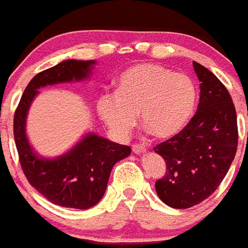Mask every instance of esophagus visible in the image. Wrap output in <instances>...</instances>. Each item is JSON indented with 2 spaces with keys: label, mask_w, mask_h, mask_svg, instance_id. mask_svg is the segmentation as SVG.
<instances>
[{
  "label": "esophagus",
  "mask_w": 248,
  "mask_h": 248,
  "mask_svg": "<svg viewBox=\"0 0 248 248\" xmlns=\"http://www.w3.org/2000/svg\"><path fill=\"white\" fill-rule=\"evenodd\" d=\"M133 152L136 155H140V154H144L146 152V147L142 146V144H134L133 147H132Z\"/></svg>",
  "instance_id": "1"
}]
</instances>
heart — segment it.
Wrapping results in <instances>:
<instances>
[{"mask_svg":"<svg viewBox=\"0 0 248 248\" xmlns=\"http://www.w3.org/2000/svg\"><path fill=\"white\" fill-rule=\"evenodd\" d=\"M195 108V86L187 75L156 64H137L123 73L116 94L104 93L97 112L116 138L124 140L137 124L157 138H170L183 129Z\"/></svg>","mask_w":248,"mask_h":248,"instance_id":"b5f03b06","label":"heart"}]
</instances>
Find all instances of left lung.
Instances as JSON below:
<instances>
[{
	"label": "left lung",
	"mask_w": 248,
	"mask_h": 248,
	"mask_svg": "<svg viewBox=\"0 0 248 248\" xmlns=\"http://www.w3.org/2000/svg\"><path fill=\"white\" fill-rule=\"evenodd\" d=\"M200 80L195 116L179 133L154 150L164 157L166 173L156 180V193L174 209L199 205L217 191L234 160L238 144L237 114L224 84L193 61Z\"/></svg>",
	"instance_id": "1"
}]
</instances>
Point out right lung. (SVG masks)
Segmentation results:
<instances>
[{"label":"right lung","mask_w":248,"mask_h":248,"mask_svg":"<svg viewBox=\"0 0 248 248\" xmlns=\"http://www.w3.org/2000/svg\"><path fill=\"white\" fill-rule=\"evenodd\" d=\"M94 64L93 60H65L38 73L24 91L14 116V138L28 182L49 202L62 207L86 210L96 205L105 195L115 164L132 152L129 146L87 133L64 155L46 158L28 140V111L39 88L88 79Z\"/></svg>","instance_id":"right-lung-1"}]
</instances>
